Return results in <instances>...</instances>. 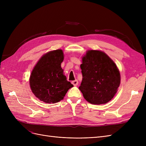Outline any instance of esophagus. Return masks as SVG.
Returning a JSON list of instances; mask_svg holds the SVG:
<instances>
[{
    "label": "esophagus",
    "mask_w": 146,
    "mask_h": 146,
    "mask_svg": "<svg viewBox=\"0 0 146 146\" xmlns=\"http://www.w3.org/2000/svg\"><path fill=\"white\" fill-rule=\"evenodd\" d=\"M72 83L74 85V86H77L78 84V82L77 80H74L72 82Z\"/></svg>",
    "instance_id": "34e87169"
}]
</instances>
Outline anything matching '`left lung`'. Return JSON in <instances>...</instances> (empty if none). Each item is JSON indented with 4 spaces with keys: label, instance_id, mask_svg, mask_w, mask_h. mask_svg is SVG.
<instances>
[{
    "label": "left lung",
    "instance_id": "obj_1",
    "mask_svg": "<svg viewBox=\"0 0 146 146\" xmlns=\"http://www.w3.org/2000/svg\"><path fill=\"white\" fill-rule=\"evenodd\" d=\"M82 81L79 90L88 102L105 104L111 100L120 85V72L110 57L100 50L87 51L80 65Z\"/></svg>",
    "mask_w": 146,
    "mask_h": 146
}]
</instances>
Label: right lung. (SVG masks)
<instances>
[{
    "label": "right lung",
    "instance_id": "1",
    "mask_svg": "<svg viewBox=\"0 0 146 146\" xmlns=\"http://www.w3.org/2000/svg\"><path fill=\"white\" fill-rule=\"evenodd\" d=\"M63 60L62 50L48 52L39 59L30 75L31 90L44 102H58L74 86L63 74V69L61 67Z\"/></svg>",
    "mask_w": 146,
    "mask_h": 146
}]
</instances>
